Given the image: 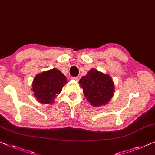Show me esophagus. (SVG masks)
I'll list each match as a JSON object with an SVG mask.
<instances>
[{"instance_id": "34e87169", "label": "esophagus", "mask_w": 155, "mask_h": 155, "mask_svg": "<svg viewBox=\"0 0 155 155\" xmlns=\"http://www.w3.org/2000/svg\"><path fill=\"white\" fill-rule=\"evenodd\" d=\"M72 79L74 80H75V81L78 82L80 79V76H78V77H73Z\"/></svg>"}]
</instances>
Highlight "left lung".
Instances as JSON below:
<instances>
[{"label": "left lung", "instance_id": "left-lung-1", "mask_svg": "<svg viewBox=\"0 0 155 155\" xmlns=\"http://www.w3.org/2000/svg\"><path fill=\"white\" fill-rule=\"evenodd\" d=\"M79 82L85 98L94 107L108 104L115 92V84L110 76L94 68L82 76Z\"/></svg>", "mask_w": 155, "mask_h": 155}]
</instances>
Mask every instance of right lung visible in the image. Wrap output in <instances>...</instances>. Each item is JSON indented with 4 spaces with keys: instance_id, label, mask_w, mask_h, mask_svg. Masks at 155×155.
<instances>
[{
    "instance_id": "obj_1",
    "label": "right lung",
    "mask_w": 155,
    "mask_h": 155,
    "mask_svg": "<svg viewBox=\"0 0 155 155\" xmlns=\"http://www.w3.org/2000/svg\"><path fill=\"white\" fill-rule=\"evenodd\" d=\"M68 82L66 77L57 68L37 74L32 82V91L40 104H51Z\"/></svg>"
}]
</instances>
